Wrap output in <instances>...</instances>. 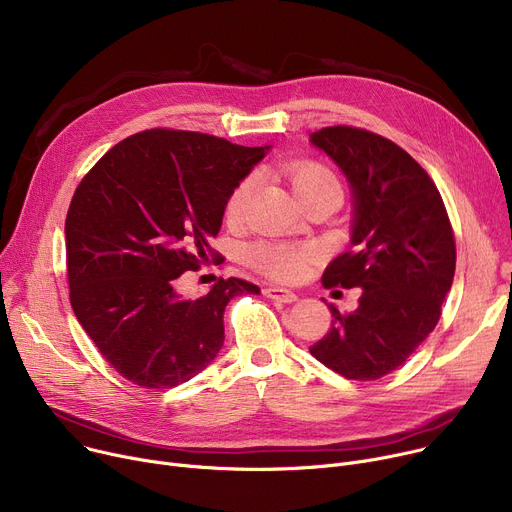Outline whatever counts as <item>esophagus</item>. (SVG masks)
Segmentation results:
<instances>
[{
	"label": "esophagus",
	"mask_w": 512,
	"mask_h": 512,
	"mask_svg": "<svg viewBox=\"0 0 512 512\" xmlns=\"http://www.w3.org/2000/svg\"><path fill=\"white\" fill-rule=\"evenodd\" d=\"M263 294L267 298H271L274 302H282V304H290V302H296L298 296L292 292V290H286V288H280V286H269V288H263Z\"/></svg>",
	"instance_id": "34e87169"
}]
</instances>
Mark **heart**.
Masks as SVG:
<instances>
[{
  "mask_svg": "<svg viewBox=\"0 0 512 512\" xmlns=\"http://www.w3.org/2000/svg\"><path fill=\"white\" fill-rule=\"evenodd\" d=\"M284 173L298 195L304 199L306 195L339 187L331 170L317 160H296L286 164ZM255 187V177L247 175L238 181L224 201V218L234 224L243 218L247 201ZM245 261L257 269L259 274L278 280V282H296L300 280L309 265L317 259V249L313 245H298V243H280V241H257L245 249Z\"/></svg>",
  "mask_w": 512,
  "mask_h": 512,
  "instance_id": "1",
  "label": "heart"
}]
</instances>
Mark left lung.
I'll return each instance as SVG.
<instances>
[{
	"label": "left lung",
	"instance_id": "left-lung-1",
	"mask_svg": "<svg viewBox=\"0 0 512 512\" xmlns=\"http://www.w3.org/2000/svg\"><path fill=\"white\" fill-rule=\"evenodd\" d=\"M354 191L352 249L323 274L325 288H362L358 309L339 313L311 346L327 368L377 381L399 368L440 319L455 276V234L426 170L395 142L352 125L311 133Z\"/></svg>",
	"mask_w": 512,
	"mask_h": 512
}]
</instances>
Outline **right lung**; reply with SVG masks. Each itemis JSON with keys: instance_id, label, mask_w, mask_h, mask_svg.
<instances>
[{"instance_id": "right-lung-1", "label": "right lung", "mask_w": 512, "mask_h": 512, "mask_svg": "<svg viewBox=\"0 0 512 512\" xmlns=\"http://www.w3.org/2000/svg\"><path fill=\"white\" fill-rule=\"evenodd\" d=\"M267 148L216 135L146 129L121 140L80 181L65 218L72 309L121 377L177 387L224 344V309L259 286L228 278L195 300L177 292L218 234L224 201Z\"/></svg>"}]
</instances>
